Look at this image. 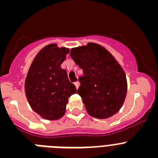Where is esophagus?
Masks as SVG:
<instances>
[{
    "instance_id": "34e87169",
    "label": "esophagus",
    "mask_w": 158,
    "mask_h": 158,
    "mask_svg": "<svg viewBox=\"0 0 158 158\" xmlns=\"http://www.w3.org/2000/svg\"><path fill=\"white\" fill-rule=\"evenodd\" d=\"M74 85H75V86H76L77 89H78V88H79V85H80V83H79L78 81H77V82H75Z\"/></svg>"
}]
</instances>
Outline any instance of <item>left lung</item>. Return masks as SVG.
I'll return each mask as SVG.
<instances>
[{
  "mask_svg": "<svg viewBox=\"0 0 158 158\" xmlns=\"http://www.w3.org/2000/svg\"><path fill=\"white\" fill-rule=\"evenodd\" d=\"M70 56L83 69L77 90L89 115L107 118L116 114L127 92L125 72L112 54L97 43L71 49Z\"/></svg>",
  "mask_w": 158,
  "mask_h": 158,
  "instance_id": "obj_1",
  "label": "left lung"
}]
</instances>
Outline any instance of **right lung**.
Wrapping results in <instances>:
<instances>
[{
  "label": "right lung",
  "mask_w": 158,
  "mask_h": 158,
  "mask_svg": "<svg viewBox=\"0 0 158 158\" xmlns=\"http://www.w3.org/2000/svg\"><path fill=\"white\" fill-rule=\"evenodd\" d=\"M69 50L49 44L38 53L25 80V94L31 107L47 120H58L66 111L68 99L77 89L61 64Z\"/></svg>",
  "instance_id": "add662e5"
}]
</instances>
